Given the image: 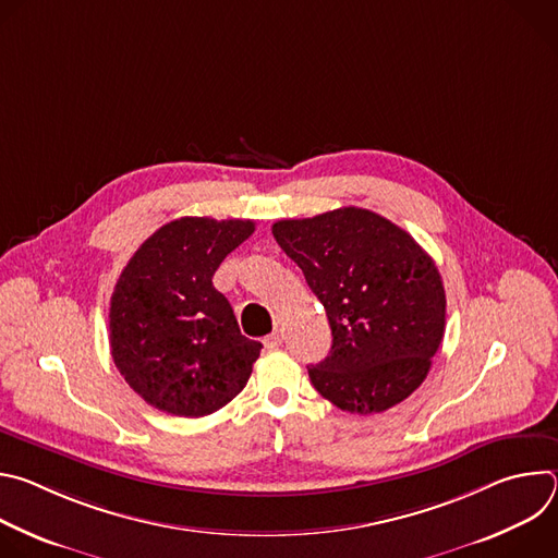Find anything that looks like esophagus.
Here are the masks:
<instances>
[{
	"instance_id": "34e87169",
	"label": "esophagus",
	"mask_w": 558,
	"mask_h": 558,
	"mask_svg": "<svg viewBox=\"0 0 558 558\" xmlns=\"http://www.w3.org/2000/svg\"><path fill=\"white\" fill-rule=\"evenodd\" d=\"M282 340H284V336H282V331H274L271 336H267L265 338V349H269V351H274V349H278L280 344H282Z\"/></svg>"
}]
</instances>
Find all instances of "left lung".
Here are the masks:
<instances>
[{
    "mask_svg": "<svg viewBox=\"0 0 558 558\" xmlns=\"http://www.w3.org/2000/svg\"><path fill=\"white\" fill-rule=\"evenodd\" d=\"M271 231L331 325L329 355L308 366L315 390L357 415L404 402L426 379L446 329L433 258L402 227L362 207L278 220Z\"/></svg>",
    "mask_w": 558,
    "mask_h": 558,
    "instance_id": "1",
    "label": "left lung"
}]
</instances>
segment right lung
Segmentation results:
<instances>
[{"instance_id":"1","label":"right lung","mask_w":558,"mask_h":558,"mask_svg":"<svg viewBox=\"0 0 558 558\" xmlns=\"http://www.w3.org/2000/svg\"><path fill=\"white\" fill-rule=\"evenodd\" d=\"M254 229V220L185 216L156 229L121 271L110 353L149 407L203 417L245 388L263 344L241 333L211 278Z\"/></svg>"}]
</instances>
